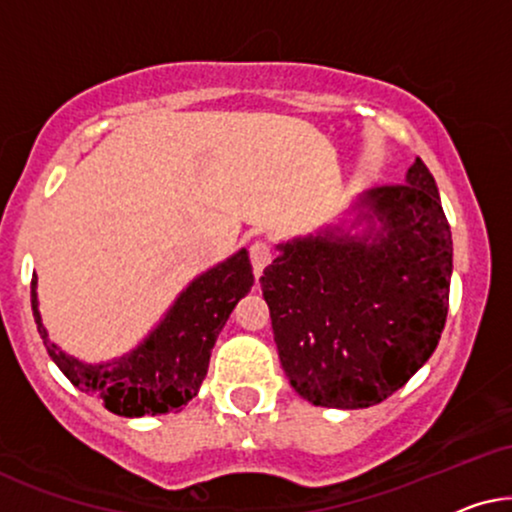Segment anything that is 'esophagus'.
Listing matches in <instances>:
<instances>
[{"label": "esophagus", "mask_w": 512, "mask_h": 512, "mask_svg": "<svg viewBox=\"0 0 512 512\" xmlns=\"http://www.w3.org/2000/svg\"><path fill=\"white\" fill-rule=\"evenodd\" d=\"M271 257H274V250H271V245L267 241H255L250 245V262L255 276H262V271L271 262Z\"/></svg>", "instance_id": "esophagus-1"}]
</instances>
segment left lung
<instances>
[{"label": "left lung", "mask_w": 512, "mask_h": 512, "mask_svg": "<svg viewBox=\"0 0 512 512\" xmlns=\"http://www.w3.org/2000/svg\"><path fill=\"white\" fill-rule=\"evenodd\" d=\"M381 231L281 245L264 269L278 358L290 386L320 407L358 410L403 388L445 330L452 231L417 159L405 182L367 192Z\"/></svg>", "instance_id": "8db88e82"}]
</instances>
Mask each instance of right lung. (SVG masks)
Instances as JSON below:
<instances>
[{
	"mask_svg": "<svg viewBox=\"0 0 512 512\" xmlns=\"http://www.w3.org/2000/svg\"><path fill=\"white\" fill-rule=\"evenodd\" d=\"M255 283L248 250L236 252L189 285L163 323L114 363L84 365L49 342L37 311V274H32V311L46 351L79 391L102 400L119 417H145L180 410L206 379L215 339Z\"/></svg>",
	"mask_w": 512,
	"mask_h": 512,
	"instance_id": "obj_1",
	"label": "right lung"
}]
</instances>
